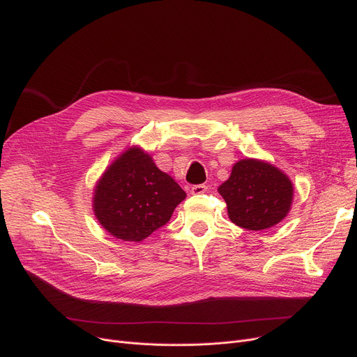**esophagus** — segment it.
Wrapping results in <instances>:
<instances>
[{"label": "esophagus", "instance_id": "1", "mask_svg": "<svg viewBox=\"0 0 357 357\" xmlns=\"http://www.w3.org/2000/svg\"><path fill=\"white\" fill-rule=\"evenodd\" d=\"M208 190V188L205 184H196V185H193V188L190 189V193L192 195H203Z\"/></svg>", "mask_w": 357, "mask_h": 357}]
</instances>
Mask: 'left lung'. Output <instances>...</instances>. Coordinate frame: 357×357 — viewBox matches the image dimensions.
I'll list each match as a JSON object with an SVG mask.
<instances>
[{
  "label": "left lung",
  "mask_w": 357,
  "mask_h": 357,
  "mask_svg": "<svg viewBox=\"0 0 357 357\" xmlns=\"http://www.w3.org/2000/svg\"><path fill=\"white\" fill-rule=\"evenodd\" d=\"M218 192L235 225L260 231L279 224L291 211L294 184L275 165L245 158L234 164L229 178Z\"/></svg>",
  "instance_id": "8db88e82"
}]
</instances>
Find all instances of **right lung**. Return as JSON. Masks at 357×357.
Returning a JSON list of instances; mask_svg holds the SVG:
<instances>
[{"label": "right lung", "mask_w": 357, "mask_h": 357, "mask_svg": "<svg viewBox=\"0 0 357 357\" xmlns=\"http://www.w3.org/2000/svg\"><path fill=\"white\" fill-rule=\"evenodd\" d=\"M184 190L138 146L126 149L98 180L93 209L117 240L139 243L165 225Z\"/></svg>", "instance_id": "add662e5"}]
</instances>
